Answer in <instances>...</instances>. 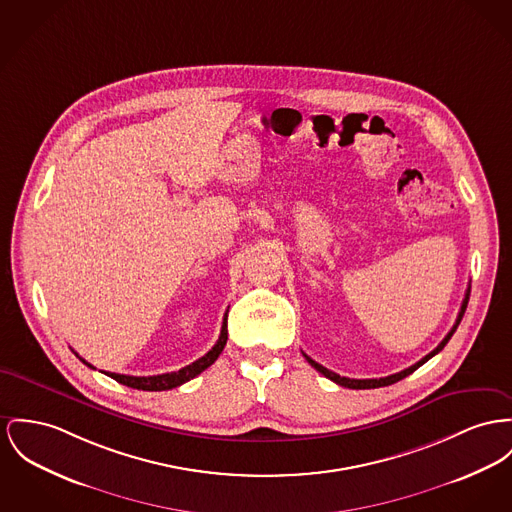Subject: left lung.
<instances>
[{"mask_svg":"<svg viewBox=\"0 0 512 512\" xmlns=\"http://www.w3.org/2000/svg\"><path fill=\"white\" fill-rule=\"evenodd\" d=\"M468 299H470V287H468V291H466V297H464V301H462V307H460V312H458V318H456V324L452 326V330L444 336V340L429 353V355H425L421 361H417L415 365H411L408 369H404V371H400V373H396V375L384 376V378H363V380H359V378H347V376L336 375V373H332V371H328L326 367H322L320 363H316V361H312L308 355H305V359H307L308 363L318 371V373H322V375L326 376V378H330V380H334L336 384H340V386H345V388H353V390H365V388H380V386H388V384H394V382H398V380H402V378H406V376L411 375L413 371H417L423 363H427L431 357H435L441 349H443L444 345L448 343V340L452 338V334L456 332V328H458V324H460V320H462V316H464V312H466V307H468Z\"/></svg>","mask_w":512,"mask_h":512,"instance_id":"obj_1","label":"left lung"}]
</instances>
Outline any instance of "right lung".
Listing matches in <instances>:
<instances>
[{
    "label": "right lung",
    "mask_w": 512,
    "mask_h": 512,
    "mask_svg": "<svg viewBox=\"0 0 512 512\" xmlns=\"http://www.w3.org/2000/svg\"><path fill=\"white\" fill-rule=\"evenodd\" d=\"M225 343H227V318H225V322H223V326H221V336H219L217 343L205 353L204 357H200V359L194 361L192 365H186V367L180 369V371L155 376L116 375V373H106V375L110 376V378H114V380L120 382V384H126V386H130V388H136V390H147V392L171 390V388H176V386H180V384L192 380L194 376L204 373L207 367H211V365L217 361V357L221 355ZM79 359H81V357H79ZM81 361H83L87 367L95 369V367L89 365L85 359H81Z\"/></svg>",
    "instance_id": "add662e5"
}]
</instances>
